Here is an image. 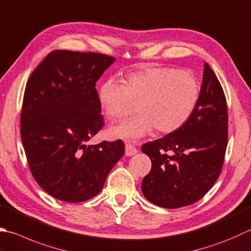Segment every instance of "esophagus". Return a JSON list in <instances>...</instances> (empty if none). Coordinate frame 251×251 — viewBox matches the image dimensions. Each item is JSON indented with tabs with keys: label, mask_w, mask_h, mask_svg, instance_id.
I'll return each mask as SVG.
<instances>
[{
	"label": "esophagus",
	"mask_w": 251,
	"mask_h": 251,
	"mask_svg": "<svg viewBox=\"0 0 251 251\" xmlns=\"http://www.w3.org/2000/svg\"><path fill=\"white\" fill-rule=\"evenodd\" d=\"M137 152H138V150H137L136 147L132 146L131 144H129V142H127V144L125 145V154L127 156H131L136 154Z\"/></svg>",
	"instance_id": "34e87169"
}]
</instances>
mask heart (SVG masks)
<instances>
[{
	"label": "heart",
	"mask_w": 251,
	"mask_h": 251,
	"mask_svg": "<svg viewBox=\"0 0 251 251\" xmlns=\"http://www.w3.org/2000/svg\"><path fill=\"white\" fill-rule=\"evenodd\" d=\"M200 83L193 73L172 67H145L129 73L125 85L107 79L98 90V99L107 119L121 121L137 103L139 114L120 125L111 134L126 139H139L155 128L171 134L180 128L197 105Z\"/></svg>",
	"instance_id": "1"
}]
</instances>
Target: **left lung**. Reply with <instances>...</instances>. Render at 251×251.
Here are the masks:
<instances>
[{"label": "left lung", "instance_id": "left-lung-1", "mask_svg": "<svg viewBox=\"0 0 251 251\" xmlns=\"http://www.w3.org/2000/svg\"><path fill=\"white\" fill-rule=\"evenodd\" d=\"M227 119L223 88L204 63L199 100L188 121L177 130L141 147L152 163L141 184L146 199L175 209L202 198L222 171Z\"/></svg>", "mask_w": 251, "mask_h": 251}]
</instances>
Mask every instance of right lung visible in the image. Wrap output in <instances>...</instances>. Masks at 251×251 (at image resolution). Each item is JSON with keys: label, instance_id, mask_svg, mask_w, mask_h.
<instances>
[{"label": "right lung", "instance_id": "obj_1", "mask_svg": "<svg viewBox=\"0 0 251 251\" xmlns=\"http://www.w3.org/2000/svg\"><path fill=\"white\" fill-rule=\"evenodd\" d=\"M114 61L106 54L55 50L27 81L23 146L33 178L58 200L95 197L124 154L121 139L86 145L104 125L96 82Z\"/></svg>", "mask_w": 251, "mask_h": 251}]
</instances>
